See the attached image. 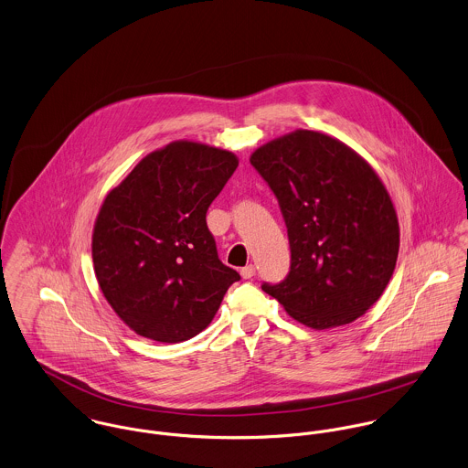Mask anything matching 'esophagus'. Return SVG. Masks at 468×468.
Wrapping results in <instances>:
<instances>
[{
	"label": "esophagus",
	"instance_id": "34e87169",
	"mask_svg": "<svg viewBox=\"0 0 468 468\" xmlns=\"http://www.w3.org/2000/svg\"><path fill=\"white\" fill-rule=\"evenodd\" d=\"M240 275H242V279H251V277H255V266L250 264V266L242 268V270H240Z\"/></svg>",
	"mask_w": 468,
	"mask_h": 468
}]
</instances>
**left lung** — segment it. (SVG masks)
Segmentation results:
<instances>
[{
	"label": "left lung",
	"mask_w": 468,
	"mask_h": 468,
	"mask_svg": "<svg viewBox=\"0 0 468 468\" xmlns=\"http://www.w3.org/2000/svg\"><path fill=\"white\" fill-rule=\"evenodd\" d=\"M250 161L279 200L291 248L287 277L262 289L307 327L355 322L398 259L399 226L383 183L347 144L311 130L261 146Z\"/></svg>",
	"instance_id": "1"
}]
</instances>
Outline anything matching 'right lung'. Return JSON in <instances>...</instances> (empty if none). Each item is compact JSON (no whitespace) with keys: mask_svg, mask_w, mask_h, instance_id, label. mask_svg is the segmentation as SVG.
I'll list each match as a JSON object with an SVG mask.
<instances>
[{"mask_svg":"<svg viewBox=\"0 0 468 468\" xmlns=\"http://www.w3.org/2000/svg\"><path fill=\"white\" fill-rule=\"evenodd\" d=\"M239 166L220 148L176 141L148 154L97 215L99 287L137 335L177 344L204 331L240 275L224 266L206 211Z\"/></svg>","mask_w":468,"mask_h":468,"instance_id":"1","label":"right lung"}]
</instances>
